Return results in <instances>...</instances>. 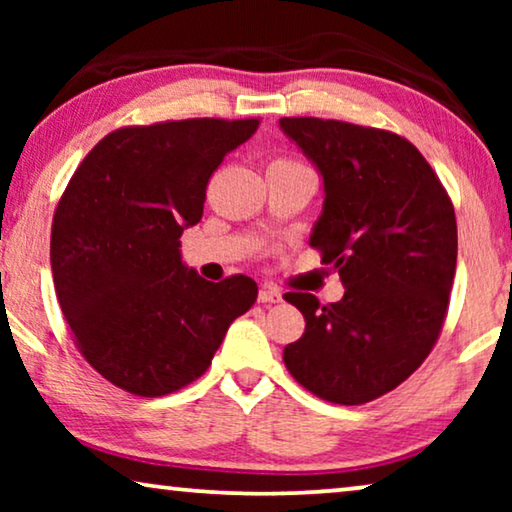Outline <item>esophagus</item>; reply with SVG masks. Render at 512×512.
Segmentation results:
<instances>
[{"label": "esophagus", "mask_w": 512, "mask_h": 512, "mask_svg": "<svg viewBox=\"0 0 512 512\" xmlns=\"http://www.w3.org/2000/svg\"><path fill=\"white\" fill-rule=\"evenodd\" d=\"M282 300V291L275 289V286L263 284L261 291H258V303H279Z\"/></svg>", "instance_id": "esophagus-1"}]
</instances>
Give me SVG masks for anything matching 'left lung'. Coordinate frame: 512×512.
<instances>
[{"label":"left lung","mask_w":512,"mask_h":512,"mask_svg":"<svg viewBox=\"0 0 512 512\" xmlns=\"http://www.w3.org/2000/svg\"><path fill=\"white\" fill-rule=\"evenodd\" d=\"M279 128L324 179L310 233L347 286L338 303L286 293L305 333L284 349L307 391L361 405L396 389L436 345L457 270V219L431 165L408 139L321 118Z\"/></svg>","instance_id":"left-lung-1"}]
</instances>
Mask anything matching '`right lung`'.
Masks as SVG:
<instances>
[{
    "label": "right lung",
    "instance_id": "obj_1",
    "mask_svg": "<svg viewBox=\"0 0 512 512\" xmlns=\"http://www.w3.org/2000/svg\"><path fill=\"white\" fill-rule=\"evenodd\" d=\"M256 130V118L121 128L69 181L51 230L55 293L81 354L116 387L149 398L186 387L256 303L254 279L207 282L179 249L212 172Z\"/></svg>",
    "mask_w": 512,
    "mask_h": 512
}]
</instances>
